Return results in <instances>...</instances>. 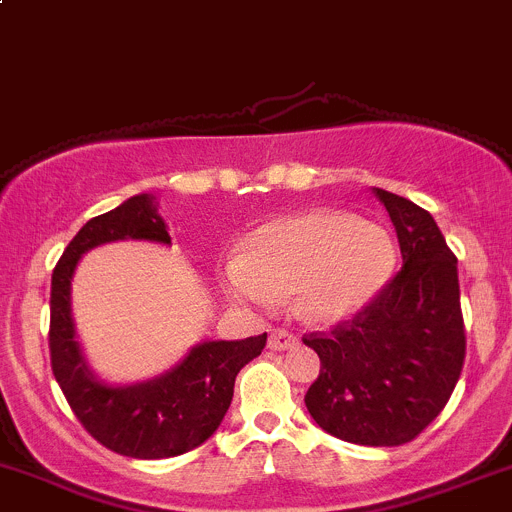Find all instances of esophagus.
<instances>
[{"label":"esophagus","instance_id":"1","mask_svg":"<svg viewBox=\"0 0 512 512\" xmlns=\"http://www.w3.org/2000/svg\"><path fill=\"white\" fill-rule=\"evenodd\" d=\"M296 344H299V339L286 329H274L269 337V349H274V352H286V349H294Z\"/></svg>","mask_w":512,"mask_h":512}]
</instances>
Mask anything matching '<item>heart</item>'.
Returning a JSON list of instances; mask_svg holds the SVG:
<instances>
[{"mask_svg": "<svg viewBox=\"0 0 512 512\" xmlns=\"http://www.w3.org/2000/svg\"><path fill=\"white\" fill-rule=\"evenodd\" d=\"M394 264L397 246L387 228L319 208L261 226L248 238L246 256L228 261L223 284L259 306L294 294L301 319L337 324L384 289Z\"/></svg>", "mask_w": 512, "mask_h": 512, "instance_id": "heart-1", "label": "heart"}]
</instances>
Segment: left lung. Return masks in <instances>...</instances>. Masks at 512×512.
Wrapping results in <instances>:
<instances>
[{
    "label": "left lung",
    "mask_w": 512,
    "mask_h": 512,
    "mask_svg": "<svg viewBox=\"0 0 512 512\" xmlns=\"http://www.w3.org/2000/svg\"><path fill=\"white\" fill-rule=\"evenodd\" d=\"M372 191L397 231L402 271L352 321L304 339L321 359L304 402L339 440L397 447L447 405L465 362V324L457 259L435 218L407 198Z\"/></svg>",
    "instance_id": "8db88e82"
}]
</instances>
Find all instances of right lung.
I'll return each mask as SVG.
<instances>
[{"label": "right lung", "instance_id": "obj_1", "mask_svg": "<svg viewBox=\"0 0 512 512\" xmlns=\"http://www.w3.org/2000/svg\"><path fill=\"white\" fill-rule=\"evenodd\" d=\"M168 246V226L153 193H138L113 211L90 218L52 271L50 357L57 384L87 432L107 450L138 460H163L203 445L226 417L236 374L259 357L266 334L191 347L168 372L133 384L97 377L77 342L72 319V276L92 248L115 241Z\"/></svg>", "mask_w": 512, "mask_h": 512}]
</instances>
